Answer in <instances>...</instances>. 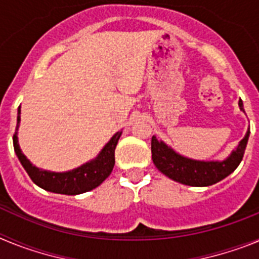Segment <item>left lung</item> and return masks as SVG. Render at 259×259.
<instances>
[{"instance_id":"left-lung-1","label":"left lung","mask_w":259,"mask_h":259,"mask_svg":"<svg viewBox=\"0 0 259 259\" xmlns=\"http://www.w3.org/2000/svg\"><path fill=\"white\" fill-rule=\"evenodd\" d=\"M239 107L245 113L242 101H239ZM250 131H246L245 136L239 145L231 152L227 158L222 161H200L184 157L167 145L164 141L152 137V159L158 170L172 179L191 187H209L227 178L236 170L245 153Z\"/></svg>"}]
</instances>
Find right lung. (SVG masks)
I'll return each mask as SVG.
<instances>
[{"instance_id": "add662e5", "label": "right lung", "mask_w": 259, "mask_h": 259, "mask_svg": "<svg viewBox=\"0 0 259 259\" xmlns=\"http://www.w3.org/2000/svg\"><path fill=\"white\" fill-rule=\"evenodd\" d=\"M20 124V107L18 109L17 116V131L14 134V150L18 159L20 161L24 170L27 171L31 180L38 185L40 188L48 192L59 194H68V196H76V194L85 193L97 188L107 176L111 174L115 164V148L118 144L122 131H118L106 143V145L98 153L97 157L85 162L81 166L72 168L65 172H56V171L42 170L40 167L32 164L26 155L23 154L22 149L18 141V130Z\"/></svg>"}]
</instances>
